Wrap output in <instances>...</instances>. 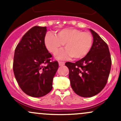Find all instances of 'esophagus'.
Wrapping results in <instances>:
<instances>
[{
	"label": "esophagus",
	"instance_id": "34e87169",
	"mask_svg": "<svg viewBox=\"0 0 121 121\" xmlns=\"http://www.w3.org/2000/svg\"><path fill=\"white\" fill-rule=\"evenodd\" d=\"M58 64H59L60 66H63L65 64V63L64 61H58Z\"/></svg>",
	"mask_w": 121,
	"mask_h": 121
}]
</instances>
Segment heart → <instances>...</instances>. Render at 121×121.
Segmentation results:
<instances>
[{"label": "heart", "mask_w": 121, "mask_h": 121, "mask_svg": "<svg viewBox=\"0 0 121 121\" xmlns=\"http://www.w3.org/2000/svg\"><path fill=\"white\" fill-rule=\"evenodd\" d=\"M44 42L47 49L55 53L65 44L66 49L60 50L56 54L58 59L65 60L70 57L80 59L90 52L93 44V36L88 31H83L73 28L60 30L56 35L46 33Z\"/></svg>", "instance_id": "1"}]
</instances>
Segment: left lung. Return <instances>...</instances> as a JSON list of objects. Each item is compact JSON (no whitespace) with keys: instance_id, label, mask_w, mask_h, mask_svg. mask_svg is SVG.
Instances as JSON below:
<instances>
[{"instance_id":"1","label":"left lung","mask_w":121,"mask_h":121,"mask_svg":"<svg viewBox=\"0 0 121 121\" xmlns=\"http://www.w3.org/2000/svg\"><path fill=\"white\" fill-rule=\"evenodd\" d=\"M90 52L76 63L67 62L72 88L82 97H92L104 88L109 76L111 58L107 43L94 30Z\"/></svg>"}]
</instances>
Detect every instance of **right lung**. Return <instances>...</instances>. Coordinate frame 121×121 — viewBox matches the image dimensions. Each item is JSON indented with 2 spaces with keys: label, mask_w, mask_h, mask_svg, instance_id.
<instances>
[{
  "label": "right lung",
  "mask_w": 121,
  "mask_h": 121,
  "mask_svg": "<svg viewBox=\"0 0 121 121\" xmlns=\"http://www.w3.org/2000/svg\"><path fill=\"white\" fill-rule=\"evenodd\" d=\"M46 27L34 26L27 31L15 50L13 71L20 88L33 97L45 96L52 90L58 69L44 42Z\"/></svg>",
  "instance_id": "obj_1"
}]
</instances>
